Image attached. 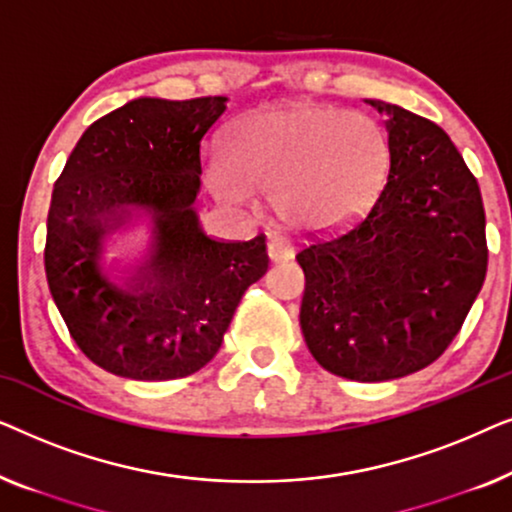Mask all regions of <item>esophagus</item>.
Listing matches in <instances>:
<instances>
[{
    "mask_svg": "<svg viewBox=\"0 0 512 512\" xmlns=\"http://www.w3.org/2000/svg\"><path fill=\"white\" fill-rule=\"evenodd\" d=\"M268 256L272 263H284V261H291L293 258V247L282 237H272L268 242Z\"/></svg>",
    "mask_w": 512,
    "mask_h": 512,
    "instance_id": "34e87169",
    "label": "esophagus"
}]
</instances>
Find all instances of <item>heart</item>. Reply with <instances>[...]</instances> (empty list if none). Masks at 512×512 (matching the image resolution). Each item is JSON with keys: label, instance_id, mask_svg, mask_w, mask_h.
Listing matches in <instances>:
<instances>
[{"label": "heart", "instance_id": "heart-1", "mask_svg": "<svg viewBox=\"0 0 512 512\" xmlns=\"http://www.w3.org/2000/svg\"><path fill=\"white\" fill-rule=\"evenodd\" d=\"M387 170V139L370 118L289 102L240 118L223 158L207 165V184L230 207L247 205L251 193L275 195L286 223L321 230L366 212Z\"/></svg>", "mask_w": 512, "mask_h": 512}]
</instances>
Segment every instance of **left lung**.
<instances>
[{"mask_svg":"<svg viewBox=\"0 0 512 512\" xmlns=\"http://www.w3.org/2000/svg\"><path fill=\"white\" fill-rule=\"evenodd\" d=\"M366 102L387 116V184L359 226L296 256L300 328L328 373L384 382L426 368L459 333L485 282V207L443 128Z\"/></svg>","mask_w":512,"mask_h":512,"instance_id":"8db88e82","label":"left lung"}]
</instances>
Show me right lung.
I'll use <instances>...</instances> for the list:
<instances>
[{
  "label": "right lung",
  "instance_id": "1",
  "mask_svg": "<svg viewBox=\"0 0 512 512\" xmlns=\"http://www.w3.org/2000/svg\"><path fill=\"white\" fill-rule=\"evenodd\" d=\"M226 102L137 97L83 132L55 181L48 289L76 345L107 373L156 382L207 366L244 291L268 272L263 235L214 240L195 209L200 142ZM142 218L145 256L104 269L108 237Z\"/></svg>",
  "mask_w": 512,
  "mask_h": 512
}]
</instances>
